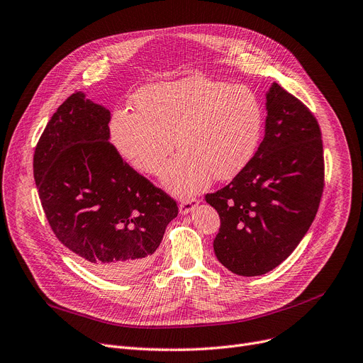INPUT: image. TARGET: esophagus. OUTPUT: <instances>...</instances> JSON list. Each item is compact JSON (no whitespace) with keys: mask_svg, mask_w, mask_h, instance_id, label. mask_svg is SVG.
<instances>
[{"mask_svg":"<svg viewBox=\"0 0 363 363\" xmlns=\"http://www.w3.org/2000/svg\"><path fill=\"white\" fill-rule=\"evenodd\" d=\"M198 203H199V201L198 199H186V201H182L180 202V205H179V211H180V214H189V213H192L196 206H198Z\"/></svg>","mask_w":363,"mask_h":363,"instance_id":"obj_1","label":"esophagus"}]
</instances>
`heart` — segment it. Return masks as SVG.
I'll return each mask as SVG.
<instances>
[{"label": "heart", "instance_id": "obj_1", "mask_svg": "<svg viewBox=\"0 0 363 363\" xmlns=\"http://www.w3.org/2000/svg\"><path fill=\"white\" fill-rule=\"evenodd\" d=\"M134 113L118 111L111 140L130 167L160 174L176 146L182 150L164 171L162 183L180 198L214 180H230L254 158L264 115L245 85L184 77L147 85L133 99Z\"/></svg>", "mask_w": 363, "mask_h": 363}]
</instances>
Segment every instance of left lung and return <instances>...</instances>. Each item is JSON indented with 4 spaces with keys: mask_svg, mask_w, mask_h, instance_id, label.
Returning <instances> with one entry per match:
<instances>
[{
    "mask_svg": "<svg viewBox=\"0 0 363 363\" xmlns=\"http://www.w3.org/2000/svg\"><path fill=\"white\" fill-rule=\"evenodd\" d=\"M264 139L254 158L216 194L205 196L221 226L218 262L239 276H260L297 248L323 192V147L316 118L279 84L266 93Z\"/></svg>",
    "mask_w": 363,
    "mask_h": 363,
    "instance_id": "8db88e82",
    "label": "left lung"
}]
</instances>
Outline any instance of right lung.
Listing matches in <instances>:
<instances>
[{"mask_svg": "<svg viewBox=\"0 0 363 363\" xmlns=\"http://www.w3.org/2000/svg\"><path fill=\"white\" fill-rule=\"evenodd\" d=\"M109 121L82 91L67 97L37 145L33 177L56 238L85 267L119 281L150 264L179 208L119 157Z\"/></svg>", "mask_w": 363, "mask_h": 363, "instance_id": "1", "label": "right lung"}]
</instances>
